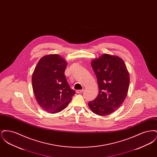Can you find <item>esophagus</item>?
Instances as JSON below:
<instances>
[{"label":"esophagus","instance_id":"esophagus-1","mask_svg":"<svg viewBox=\"0 0 157 157\" xmlns=\"http://www.w3.org/2000/svg\"><path fill=\"white\" fill-rule=\"evenodd\" d=\"M83 90H77L76 91V92L77 93V94H81V93H82L83 92Z\"/></svg>","mask_w":157,"mask_h":157}]
</instances>
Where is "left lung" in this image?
<instances>
[{"instance_id": "8db88e82", "label": "left lung", "mask_w": 157, "mask_h": 157, "mask_svg": "<svg viewBox=\"0 0 157 157\" xmlns=\"http://www.w3.org/2000/svg\"><path fill=\"white\" fill-rule=\"evenodd\" d=\"M91 66L97 78L99 94L88 106L98 115H108L119 108L126 98L129 73L120 57L106 53L92 60Z\"/></svg>"}]
</instances>
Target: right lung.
I'll list each match as a JSON object with an SVG mask.
<instances>
[{"mask_svg":"<svg viewBox=\"0 0 157 157\" xmlns=\"http://www.w3.org/2000/svg\"><path fill=\"white\" fill-rule=\"evenodd\" d=\"M67 66V62L60 55L50 54L40 59L33 72L35 99L39 106L50 113L63 110L75 95L64 74Z\"/></svg>","mask_w":157,"mask_h":157,"instance_id":"1","label":"right lung"}]
</instances>
